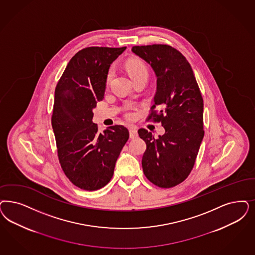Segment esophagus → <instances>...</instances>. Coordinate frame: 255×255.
Returning <instances> with one entry per match:
<instances>
[{
  "mask_svg": "<svg viewBox=\"0 0 255 255\" xmlns=\"http://www.w3.org/2000/svg\"><path fill=\"white\" fill-rule=\"evenodd\" d=\"M129 132H130V137L133 139V138H135V137H137V130H136V128L135 127H133V126H131L130 127V129H129Z\"/></svg>",
  "mask_w": 255,
  "mask_h": 255,
  "instance_id": "34e87169",
  "label": "esophagus"
}]
</instances>
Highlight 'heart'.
<instances>
[{
	"label": "heart",
	"mask_w": 255,
	"mask_h": 255,
	"mask_svg": "<svg viewBox=\"0 0 255 255\" xmlns=\"http://www.w3.org/2000/svg\"><path fill=\"white\" fill-rule=\"evenodd\" d=\"M125 69L128 71V73L130 74V76L132 77V79L139 75H142V74H148V69H147L146 64L137 58L129 59L128 61L126 62ZM112 76H113V70H108L107 75H106V84H108L110 82ZM125 117L128 120H132V118L134 117V115L131 111H128V112H126Z\"/></svg>",
	"instance_id": "1"
}]
</instances>
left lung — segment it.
<instances>
[{"label":"left lung","mask_w":255,"mask_h":255,"mask_svg":"<svg viewBox=\"0 0 255 255\" xmlns=\"http://www.w3.org/2000/svg\"><path fill=\"white\" fill-rule=\"evenodd\" d=\"M132 51L156 74L157 90L147 120L165 128L158 138L144 128L138 130L147 145L143 172L153 185L170 188L190 174L199 152L204 135L202 93L190 64L175 48L144 45L133 46Z\"/></svg>","instance_id":"8db88e82"}]
</instances>
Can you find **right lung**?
Segmentation results:
<instances>
[{
  "label": "right lung",
  "mask_w": 255,
  "mask_h": 255,
  "mask_svg": "<svg viewBox=\"0 0 255 255\" xmlns=\"http://www.w3.org/2000/svg\"><path fill=\"white\" fill-rule=\"evenodd\" d=\"M126 47H88L70 59L54 91L52 126L64 173L88 191L107 185L129 131L123 125L99 132L92 109L104 99L110 64Z\"/></svg>",
  "instance_id": "obj_1"
}]
</instances>
